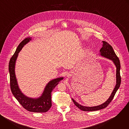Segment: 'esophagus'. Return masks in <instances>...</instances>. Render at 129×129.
Returning <instances> with one entry per match:
<instances>
[{"instance_id": "obj_1", "label": "esophagus", "mask_w": 129, "mask_h": 129, "mask_svg": "<svg viewBox=\"0 0 129 129\" xmlns=\"http://www.w3.org/2000/svg\"><path fill=\"white\" fill-rule=\"evenodd\" d=\"M67 77H70V75L69 74V73H67Z\"/></svg>"}]
</instances>
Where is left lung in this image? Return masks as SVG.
Returning a JSON list of instances; mask_svg holds the SVG:
<instances>
[{"mask_svg": "<svg viewBox=\"0 0 129 129\" xmlns=\"http://www.w3.org/2000/svg\"><path fill=\"white\" fill-rule=\"evenodd\" d=\"M100 54L101 56L107 58L110 60L112 61L113 63L116 68V85L115 88H114L110 96L109 99L104 103L101 105L96 106L93 107H87L82 106L77 102L75 100L72 99L73 103L75 105L79 108L80 109L83 110L84 111H98V110H101L102 109H104L108 106V105L113 100L116 91L120 87V83H121V77L120 76V63L119 59L117 57L112 47L110 45L109 43H108L106 41H103V46L100 50Z\"/></svg>", "mask_w": 129, "mask_h": 129, "instance_id": "1", "label": "left lung"}]
</instances>
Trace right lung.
<instances>
[{
  "label": "right lung",
  "instance_id": "1",
  "mask_svg": "<svg viewBox=\"0 0 129 129\" xmlns=\"http://www.w3.org/2000/svg\"><path fill=\"white\" fill-rule=\"evenodd\" d=\"M31 40V37H30L23 40L18 46L15 52L10 59L9 70L11 89L15 98L27 111L32 112H46L51 107V92L54 87L63 79V77L58 78L50 81L46 85L41 95L38 98H29L22 92L18 86L15 75V64L18 53L23 47Z\"/></svg>",
  "mask_w": 129,
  "mask_h": 129
}]
</instances>
